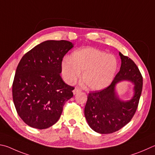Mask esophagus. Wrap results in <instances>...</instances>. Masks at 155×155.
I'll list each match as a JSON object with an SVG mask.
<instances>
[{
  "label": "esophagus",
  "instance_id": "1",
  "mask_svg": "<svg viewBox=\"0 0 155 155\" xmlns=\"http://www.w3.org/2000/svg\"><path fill=\"white\" fill-rule=\"evenodd\" d=\"M81 91V90L79 88H78V87H76V88L74 90H73V94L75 95V94H77V93H78V92Z\"/></svg>",
  "mask_w": 155,
  "mask_h": 155
}]
</instances>
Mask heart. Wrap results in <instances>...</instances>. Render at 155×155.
Returning a JSON list of instances; mask_svg holds the SVG:
<instances>
[{"instance_id": "b5f03b06", "label": "heart", "mask_w": 155, "mask_h": 155, "mask_svg": "<svg viewBox=\"0 0 155 155\" xmlns=\"http://www.w3.org/2000/svg\"><path fill=\"white\" fill-rule=\"evenodd\" d=\"M118 68L115 56L87 47L76 51L61 63V74L67 83H74L83 72V80L92 90H102L112 83Z\"/></svg>"}]
</instances>
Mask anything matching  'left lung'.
<instances>
[{
    "instance_id": "8db88e82",
    "label": "left lung",
    "mask_w": 155,
    "mask_h": 155,
    "mask_svg": "<svg viewBox=\"0 0 155 155\" xmlns=\"http://www.w3.org/2000/svg\"><path fill=\"white\" fill-rule=\"evenodd\" d=\"M121 66L112 83L100 91L90 92L85 107V116L90 127L102 134L119 130L130 121L136 112L142 91L143 78L134 61L119 53ZM134 84V95L130 101L120 100L115 85L120 81Z\"/></svg>"
}]
</instances>
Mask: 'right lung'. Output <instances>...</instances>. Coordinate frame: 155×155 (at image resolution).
Wrapping results in <instances>:
<instances>
[{"label": "right lung", "instance_id": "add662e5", "mask_svg": "<svg viewBox=\"0 0 155 155\" xmlns=\"http://www.w3.org/2000/svg\"><path fill=\"white\" fill-rule=\"evenodd\" d=\"M73 47L67 41H46L25 54L17 67L12 93L17 112L31 127L43 129L60 119L74 88L60 76L64 56Z\"/></svg>", "mask_w": 155, "mask_h": 155}]
</instances>
